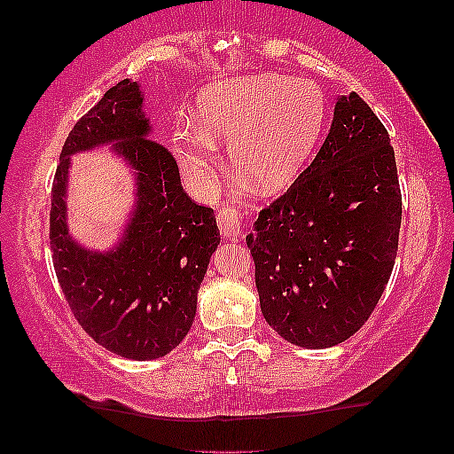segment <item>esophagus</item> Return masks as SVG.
Listing matches in <instances>:
<instances>
[{
	"label": "esophagus",
	"mask_w": 454,
	"mask_h": 454,
	"mask_svg": "<svg viewBox=\"0 0 454 454\" xmlns=\"http://www.w3.org/2000/svg\"><path fill=\"white\" fill-rule=\"evenodd\" d=\"M217 226H220L223 237H228V239L241 237V228H243L241 213H239L231 205L220 207V211H217Z\"/></svg>",
	"instance_id": "1"
}]
</instances>
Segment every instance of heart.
I'll list each match as a JSON object with an SVG mask.
<instances>
[{
	"label": "heart",
	"mask_w": 454,
	"mask_h": 454,
	"mask_svg": "<svg viewBox=\"0 0 454 454\" xmlns=\"http://www.w3.org/2000/svg\"><path fill=\"white\" fill-rule=\"evenodd\" d=\"M325 117V96L307 78L254 74L215 81L198 98V129L175 134V155L187 179L205 190L215 173V143L228 140L234 168L260 190L275 192L305 168Z\"/></svg>",
	"instance_id": "heart-1"
}]
</instances>
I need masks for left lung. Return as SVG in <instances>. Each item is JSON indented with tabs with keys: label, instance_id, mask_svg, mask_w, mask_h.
Returning <instances> with one entry per match:
<instances>
[{
	"label": "left lung",
	"instance_id": "obj_1",
	"mask_svg": "<svg viewBox=\"0 0 454 454\" xmlns=\"http://www.w3.org/2000/svg\"><path fill=\"white\" fill-rule=\"evenodd\" d=\"M399 228L401 190L388 132L352 91L337 98L314 161L260 211L245 239L269 326L314 350L352 337L387 288Z\"/></svg>",
	"mask_w": 454,
	"mask_h": 454
}]
</instances>
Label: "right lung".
<instances>
[{
    "mask_svg": "<svg viewBox=\"0 0 454 454\" xmlns=\"http://www.w3.org/2000/svg\"><path fill=\"white\" fill-rule=\"evenodd\" d=\"M149 134L140 85L123 78L67 134L51 192L49 239L61 293L93 341L132 361L166 356L184 341L220 245L213 209L185 194L175 158ZM102 144L135 170L137 205L122 241L91 253L67 232V170L72 154Z\"/></svg>",
    "mask_w": 454,
    "mask_h": 454,
    "instance_id": "1",
    "label": "right lung"
}]
</instances>
